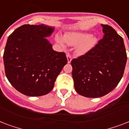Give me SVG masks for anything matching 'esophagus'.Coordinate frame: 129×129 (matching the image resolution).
<instances>
[{
	"label": "esophagus",
	"mask_w": 129,
	"mask_h": 129,
	"mask_svg": "<svg viewBox=\"0 0 129 129\" xmlns=\"http://www.w3.org/2000/svg\"><path fill=\"white\" fill-rule=\"evenodd\" d=\"M67 59H68V63H70L71 62L72 59V56H71L70 55L68 54L67 55Z\"/></svg>",
	"instance_id": "34e87169"
}]
</instances>
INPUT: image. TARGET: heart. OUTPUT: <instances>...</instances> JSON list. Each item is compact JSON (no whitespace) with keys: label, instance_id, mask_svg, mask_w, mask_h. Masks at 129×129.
<instances>
[{"label":"heart","instance_id":"heart-1","mask_svg":"<svg viewBox=\"0 0 129 129\" xmlns=\"http://www.w3.org/2000/svg\"><path fill=\"white\" fill-rule=\"evenodd\" d=\"M55 40L62 47H66L68 43L70 45H76V51L79 55H84L95 45L97 39L93 35L80 31H73L66 33L63 38L57 35Z\"/></svg>","mask_w":129,"mask_h":129}]
</instances>
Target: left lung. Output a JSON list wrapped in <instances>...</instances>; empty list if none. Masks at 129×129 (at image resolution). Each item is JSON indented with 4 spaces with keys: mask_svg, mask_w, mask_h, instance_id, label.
I'll return each instance as SVG.
<instances>
[{
    "mask_svg": "<svg viewBox=\"0 0 129 129\" xmlns=\"http://www.w3.org/2000/svg\"><path fill=\"white\" fill-rule=\"evenodd\" d=\"M104 37L84 55L71 61L75 90L88 98L108 94L118 85L126 66L123 39L112 27L101 25Z\"/></svg>",
    "mask_w": 129,
    "mask_h": 129,
    "instance_id": "left-lung-1",
    "label": "left lung"
}]
</instances>
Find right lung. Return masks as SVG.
Instances as JSON below:
<instances>
[{
    "label": "right lung",
    "mask_w": 129,
    "mask_h": 129,
    "mask_svg": "<svg viewBox=\"0 0 129 129\" xmlns=\"http://www.w3.org/2000/svg\"><path fill=\"white\" fill-rule=\"evenodd\" d=\"M54 27L22 25L9 35L3 61L11 85L22 94L40 96L52 90L57 76L68 63L65 53L53 49L46 39Z\"/></svg>",
    "instance_id": "right-lung-1"
}]
</instances>
